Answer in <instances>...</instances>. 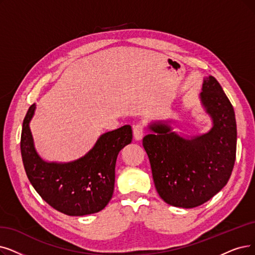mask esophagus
Masks as SVG:
<instances>
[{
	"label": "esophagus",
	"mask_w": 255,
	"mask_h": 255,
	"mask_svg": "<svg viewBox=\"0 0 255 255\" xmlns=\"http://www.w3.org/2000/svg\"><path fill=\"white\" fill-rule=\"evenodd\" d=\"M133 133H134V138L135 140L139 141L142 139L144 135V127L142 124H138L136 126H134L133 128Z\"/></svg>",
	"instance_id": "1"
}]
</instances>
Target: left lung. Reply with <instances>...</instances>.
<instances>
[{"label":"left lung","mask_w":255,"mask_h":255,"mask_svg":"<svg viewBox=\"0 0 255 255\" xmlns=\"http://www.w3.org/2000/svg\"><path fill=\"white\" fill-rule=\"evenodd\" d=\"M200 98L212 119L208 133L188 139L158 121L149 126L154 133L146 135L142 143L159 196L171 206L204 204L227 184L236 161V115L213 76L203 81Z\"/></svg>","instance_id":"obj_1"}]
</instances>
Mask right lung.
Returning a JSON list of instances; mask_svg holds the SVG:
<instances>
[{"mask_svg":"<svg viewBox=\"0 0 255 255\" xmlns=\"http://www.w3.org/2000/svg\"><path fill=\"white\" fill-rule=\"evenodd\" d=\"M35 104L23 121L21 152L26 175L38 195L54 209L79 217L103 210L112 199L119 151L133 138L130 126L101 135L92 149L75 161L47 162L34 147L30 120Z\"/></svg>","mask_w":255,"mask_h":255,"instance_id":"1","label":"right lung"}]
</instances>
